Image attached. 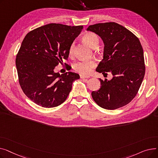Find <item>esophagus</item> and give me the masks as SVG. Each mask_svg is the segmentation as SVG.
<instances>
[{"label": "esophagus", "mask_w": 158, "mask_h": 158, "mask_svg": "<svg viewBox=\"0 0 158 158\" xmlns=\"http://www.w3.org/2000/svg\"><path fill=\"white\" fill-rule=\"evenodd\" d=\"M89 76H84V75H80V78L81 79H85V78H89Z\"/></svg>", "instance_id": "34e87169"}]
</instances>
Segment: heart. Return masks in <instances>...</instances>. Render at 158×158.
Instances as JSON below:
<instances>
[{"label": "heart", "instance_id": "1", "mask_svg": "<svg viewBox=\"0 0 158 158\" xmlns=\"http://www.w3.org/2000/svg\"><path fill=\"white\" fill-rule=\"evenodd\" d=\"M83 40L89 46L94 47L98 44V38L97 35L94 32H87L83 36ZM74 44L72 43L69 47V54L72 55L73 53ZM96 66V63L94 60H81L75 63L73 65V69L77 72L87 75L90 73L92 71V69Z\"/></svg>", "mask_w": 158, "mask_h": 158}]
</instances>
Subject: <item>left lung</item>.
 <instances>
[{
  "instance_id": "left-lung-1",
  "label": "left lung",
  "mask_w": 158,
  "mask_h": 158,
  "mask_svg": "<svg viewBox=\"0 0 158 158\" xmlns=\"http://www.w3.org/2000/svg\"><path fill=\"white\" fill-rule=\"evenodd\" d=\"M104 41V58L96 71L111 72V80L101 81V88L92 93L94 101L102 108L113 110L129 104L136 95L143 81L145 66L139 39L129 30L115 22L89 26Z\"/></svg>"
}]
</instances>
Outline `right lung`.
<instances>
[{
	"label": "right lung",
	"mask_w": 158,
	"mask_h": 158,
	"mask_svg": "<svg viewBox=\"0 0 158 158\" xmlns=\"http://www.w3.org/2000/svg\"><path fill=\"white\" fill-rule=\"evenodd\" d=\"M83 26L50 23L28 32L16 57L19 81L26 95L44 107H54L65 101L72 82L80 78L71 72L60 75L54 69L59 64L70 65L69 47Z\"/></svg>",
	"instance_id": "right-lung-1"
}]
</instances>
